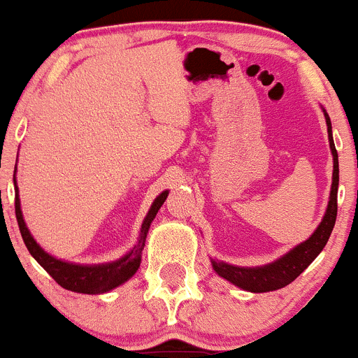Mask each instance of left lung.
<instances>
[{"mask_svg":"<svg viewBox=\"0 0 358 358\" xmlns=\"http://www.w3.org/2000/svg\"><path fill=\"white\" fill-rule=\"evenodd\" d=\"M325 123H327L329 132V146H331L332 160H334V171H332V186H331V196H329L327 210H325L324 219L315 229L313 235L303 243L296 245L294 249L289 250L285 256L280 259L273 261L270 264L257 268H242L233 266V264L219 263V261H212V268L219 277L226 278L228 282L235 284L236 287L243 289L249 292H270L277 291V289L285 287L291 282L306 270L311 264V261L322 252V249L327 243L329 236H331L332 228H334L336 215H338V184H339V164H338V151H336L334 139H332V127L329 115L324 111Z\"/></svg>","mask_w":358,"mask_h":358,"instance_id":"1","label":"left lung"}]
</instances>
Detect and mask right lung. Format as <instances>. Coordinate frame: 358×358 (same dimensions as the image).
Listing matches in <instances>:
<instances>
[{
  "mask_svg": "<svg viewBox=\"0 0 358 358\" xmlns=\"http://www.w3.org/2000/svg\"><path fill=\"white\" fill-rule=\"evenodd\" d=\"M17 171V167H15ZM13 184L15 182V176H13ZM169 191H164L162 194H158L157 200L151 205L150 212H148L146 219L143 221L141 226V235L137 243L134 245V249L129 254L122 257L118 261H113V263L106 264H74V263H66V261L55 259L54 256H50L48 252H45L40 245L36 243V240L31 236L29 229H27L26 222H24L22 210H20V200H19V189L15 191V217L19 222L20 235H22L24 243H26L27 250L31 252V256L45 268V270L50 273V277L60 285V287L67 289V291L73 292H81V294H102V292H108L111 289L118 287L123 282L129 280L141 266V254H143L144 242H146L148 231H150V226L153 222L155 215L160 210V207L164 205V201L167 200Z\"/></svg>",
  "mask_w": 358,
  "mask_h": 358,
  "instance_id": "obj_1",
  "label": "right lung"
}]
</instances>
